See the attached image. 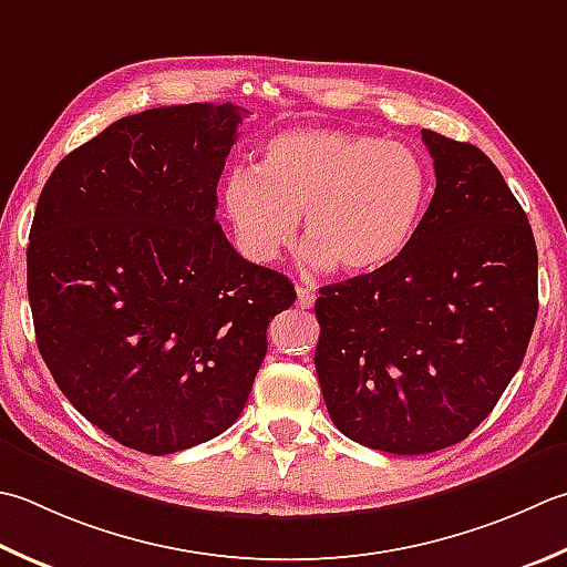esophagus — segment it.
<instances>
[{
	"instance_id": "esophagus-1",
	"label": "esophagus",
	"mask_w": 567,
	"mask_h": 567,
	"mask_svg": "<svg viewBox=\"0 0 567 567\" xmlns=\"http://www.w3.org/2000/svg\"><path fill=\"white\" fill-rule=\"evenodd\" d=\"M315 299H317V295L309 290V287H302V285L297 287V307L299 309H312Z\"/></svg>"
}]
</instances>
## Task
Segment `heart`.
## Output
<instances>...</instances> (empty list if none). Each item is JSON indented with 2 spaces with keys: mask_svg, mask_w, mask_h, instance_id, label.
Listing matches in <instances>:
<instances>
[{
  "mask_svg": "<svg viewBox=\"0 0 567 567\" xmlns=\"http://www.w3.org/2000/svg\"><path fill=\"white\" fill-rule=\"evenodd\" d=\"M430 196L427 164L403 142L343 130H287L262 144L258 169L236 166L220 186L240 250L275 262L292 246L299 214L317 268H385L413 240Z\"/></svg>",
  "mask_w": 567,
  "mask_h": 567,
  "instance_id": "obj_1",
  "label": "heart"
}]
</instances>
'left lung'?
Listing matches in <instances>:
<instances>
[{"instance_id": "obj_1", "label": "left lung", "mask_w": 567, "mask_h": 567, "mask_svg": "<svg viewBox=\"0 0 567 567\" xmlns=\"http://www.w3.org/2000/svg\"><path fill=\"white\" fill-rule=\"evenodd\" d=\"M435 196L385 268L319 290L315 365L349 440L391 454L457 445L526 357L538 252L526 210L470 142L423 130Z\"/></svg>"}]
</instances>
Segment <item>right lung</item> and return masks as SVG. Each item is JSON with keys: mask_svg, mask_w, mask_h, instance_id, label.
<instances>
[{"mask_svg": "<svg viewBox=\"0 0 567 567\" xmlns=\"http://www.w3.org/2000/svg\"><path fill=\"white\" fill-rule=\"evenodd\" d=\"M246 110L152 107L51 172L29 233L27 287L53 381L120 445L172 454L226 432L292 282L248 262L216 220Z\"/></svg>", "mask_w": 567, "mask_h": 567, "instance_id": "add662e5", "label": "right lung"}]
</instances>
